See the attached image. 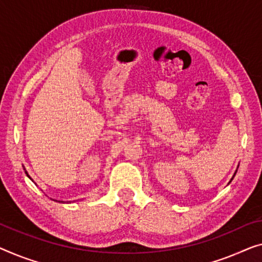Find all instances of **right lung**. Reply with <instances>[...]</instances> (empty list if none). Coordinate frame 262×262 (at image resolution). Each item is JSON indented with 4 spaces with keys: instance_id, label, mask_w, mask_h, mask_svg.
I'll return each instance as SVG.
<instances>
[{
    "instance_id": "1",
    "label": "right lung",
    "mask_w": 262,
    "mask_h": 262,
    "mask_svg": "<svg viewBox=\"0 0 262 262\" xmlns=\"http://www.w3.org/2000/svg\"><path fill=\"white\" fill-rule=\"evenodd\" d=\"M26 173H27V171H26ZM27 175H28V173H27ZM28 177H29V175H28Z\"/></svg>"
}]
</instances>
